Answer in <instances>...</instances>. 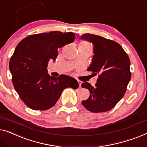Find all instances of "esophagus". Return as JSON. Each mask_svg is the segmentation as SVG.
<instances>
[{
  "instance_id": "1",
  "label": "esophagus",
  "mask_w": 147,
  "mask_h": 147,
  "mask_svg": "<svg viewBox=\"0 0 147 147\" xmlns=\"http://www.w3.org/2000/svg\"><path fill=\"white\" fill-rule=\"evenodd\" d=\"M78 84H79V87L80 88L81 87V84H82V82L80 81V80H78Z\"/></svg>"
}]
</instances>
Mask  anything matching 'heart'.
Wrapping results in <instances>:
<instances>
[{
	"label": "heart",
	"instance_id": "b5f03b06",
	"mask_svg": "<svg viewBox=\"0 0 147 147\" xmlns=\"http://www.w3.org/2000/svg\"><path fill=\"white\" fill-rule=\"evenodd\" d=\"M79 47H85V48H89L91 49V46L89 43H88L86 41H82V42H80L79 44Z\"/></svg>",
	"mask_w": 147,
	"mask_h": 147
}]
</instances>
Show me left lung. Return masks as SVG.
<instances>
[{
	"mask_svg": "<svg viewBox=\"0 0 147 147\" xmlns=\"http://www.w3.org/2000/svg\"><path fill=\"white\" fill-rule=\"evenodd\" d=\"M80 38L93 45L94 55L87 70L98 74L94 86L82 84L90 92L82 104L90 112H107L114 108L127 90L131 78L129 56L119 43L104 37L86 33Z\"/></svg>",
	"mask_w": 147,
	"mask_h": 147,
	"instance_id": "left-lung-1",
	"label": "left lung"
}]
</instances>
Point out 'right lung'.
Listing matches in <instances>:
<instances>
[{
	"instance_id": "right-lung-1",
	"label": "right lung",
	"mask_w": 147,
	"mask_h": 147,
	"mask_svg": "<svg viewBox=\"0 0 147 147\" xmlns=\"http://www.w3.org/2000/svg\"><path fill=\"white\" fill-rule=\"evenodd\" d=\"M72 32L51 31L29 35L16 47L9 63L12 80L16 92L32 110L45 111L56 104L63 90L76 89L78 82L70 76H51L47 71L51 59L55 61L58 49L73 42Z\"/></svg>"
}]
</instances>
